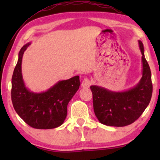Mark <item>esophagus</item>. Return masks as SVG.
I'll return each instance as SVG.
<instances>
[{"label": "esophagus", "mask_w": 160, "mask_h": 160, "mask_svg": "<svg viewBox=\"0 0 160 160\" xmlns=\"http://www.w3.org/2000/svg\"><path fill=\"white\" fill-rule=\"evenodd\" d=\"M91 84L92 83L90 82V80H89V78H84V80H83L82 86L83 87H84V88H88V87H89V86L91 85Z\"/></svg>", "instance_id": "esophagus-1"}]
</instances>
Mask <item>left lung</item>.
<instances>
[{
    "label": "left lung",
    "mask_w": 160,
    "mask_h": 160,
    "mask_svg": "<svg viewBox=\"0 0 160 160\" xmlns=\"http://www.w3.org/2000/svg\"><path fill=\"white\" fill-rule=\"evenodd\" d=\"M142 54L143 75L138 84L124 92H112L92 85L93 108L100 123L107 126L124 127L141 117L149 104L152 95V73L144 56L143 43L138 41Z\"/></svg>",
    "instance_id": "obj_1"
}]
</instances>
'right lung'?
<instances>
[{
	"label": "right lung",
	"mask_w": 160,
	"mask_h": 160,
	"mask_svg": "<svg viewBox=\"0 0 160 160\" xmlns=\"http://www.w3.org/2000/svg\"><path fill=\"white\" fill-rule=\"evenodd\" d=\"M22 47L12 78V100L14 110L25 123L36 129H53L60 126L67 117V106L79 88V76L58 82L47 91L35 93L26 88L22 75L24 52Z\"/></svg>",
	"instance_id": "right-lung-1"
}]
</instances>
